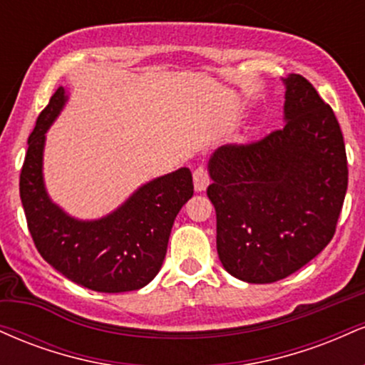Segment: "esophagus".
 I'll use <instances>...</instances> for the list:
<instances>
[{
    "instance_id": "34e87169",
    "label": "esophagus",
    "mask_w": 365,
    "mask_h": 365,
    "mask_svg": "<svg viewBox=\"0 0 365 365\" xmlns=\"http://www.w3.org/2000/svg\"><path fill=\"white\" fill-rule=\"evenodd\" d=\"M209 185V171L204 166H199L194 171V187L197 192H204Z\"/></svg>"
}]
</instances>
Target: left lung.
Listing matches in <instances>:
<instances>
[{"mask_svg": "<svg viewBox=\"0 0 365 365\" xmlns=\"http://www.w3.org/2000/svg\"><path fill=\"white\" fill-rule=\"evenodd\" d=\"M284 127L209 159L217 255L247 283H273L312 261L336 232L349 166L336 116L307 78H284Z\"/></svg>", "mask_w": 365, "mask_h": 365, "instance_id": "8db88e82", "label": "left lung"}]
</instances>
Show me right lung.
<instances>
[{
  "mask_svg": "<svg viewBox=\"0 0 365 365\" xmlns=\"http://www.w3.org/2000/svg\"><path fill=\"white\" fill-rule=\"evenodd\" d=\"M58 87L37 116L20 171V199L36 249L73 283L120 293L145 287L161 269L178 211L194 195L188 168L140 187L118 211L98 221H77L54 206L43 183L44 133L65 104Z\"/></svg>",
  "mask_w": 365,
  "mask_h": 365,
  "instance_id": "1",
  "label": "right lung"
}]
</instances>
